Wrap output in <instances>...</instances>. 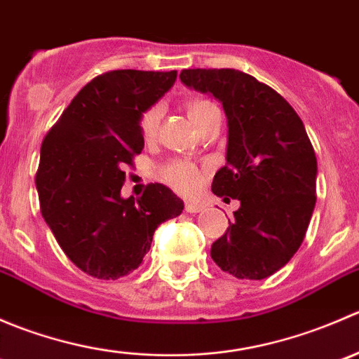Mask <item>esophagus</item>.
Listing matches in <instances>:
<instances>
[{"mask_svg": "<svg viewBox=\"0 0 359 359\" xmlns=\"http://www.w3.org/2000/svg\"><path fill=\"white\" fill-rule=\"evenodd\" d=\"M201 210H203V205L200 201H186V212L200 213Z\"/></svg>", "mask_w": 359, "mask_h": 359, "instance_id": "1", "label": "esophagus"}]
</instances>
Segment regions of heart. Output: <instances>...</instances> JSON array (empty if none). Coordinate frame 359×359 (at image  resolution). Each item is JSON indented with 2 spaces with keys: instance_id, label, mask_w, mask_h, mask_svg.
Listing matches in <instances>:
<instances>
[{
  "instance_id": "obj_1",
  "label": "heart",
  "mask_w": 359,
  "mask_h": 359,
  "mask_svg": "<svg viewBox=\"0 0 359 359\" xmlns=\"http://www.w3.org/2000/svg\"><path fill=\"white\" fill-rule=\"evenodd\" d=\"M217 107L212 100L208 99H189L186 102V111L189 114V118L193 119L194 125L200 126L201 121L205 119V116L210 111ZM159 119H161V107L159 106H151L140 114L139 118V132L142 135L144 140H153L156 137ZM161 177L168 184H172L173 187L180 191H193L196 189L201 184V170L196 165L187 161H170L168 165H165L161 168Z\"/></svg>"
}]
</instances>
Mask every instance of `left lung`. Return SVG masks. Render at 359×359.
I'll list each match as a JSON object with an SVG mask.
<instances>
[{
	"mask_svg": "<svg viewBox=\"0 0 359 359\" xmlns=\"http://www.w3.org/2000/svg\"><path fill=\"white\" fill-rule=\"evenodd\" d=\"M184 85L212 93L227 116V163L212 191L240 208L212 245L213 262L264 280L302 245L316 205V154L302 119L276 90L236 69H184Z\"/></svg>",
	"mask_w": 359,
	"mask_h": 359,
	"instance_id": "left-lung-1",
	"label": "left lung"
}]
</instances>
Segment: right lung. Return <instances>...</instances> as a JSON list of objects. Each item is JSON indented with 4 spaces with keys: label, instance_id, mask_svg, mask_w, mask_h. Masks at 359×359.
Listing matches in <instances>:
<instances>
[{
    "label": "right lung",
    "instance_id": "1",
    "mask_svg": "<svg viewBox=\"0 0 359 359\" xmlns=\"http://www.w3.org/2000/svg\"><path fill=\"white\" fill-rule=\"evenodd\" d=\"M177 71L118 69L83 86L50 128L36 172L39 210L83 273L118 280L142 264L154 231L184 203L163 184L121 198L125 165L142 153L139 118L175 83Z\"/></svg>",
    "mask_w": 359,
    "mask_h": 359
}]
</instances>
